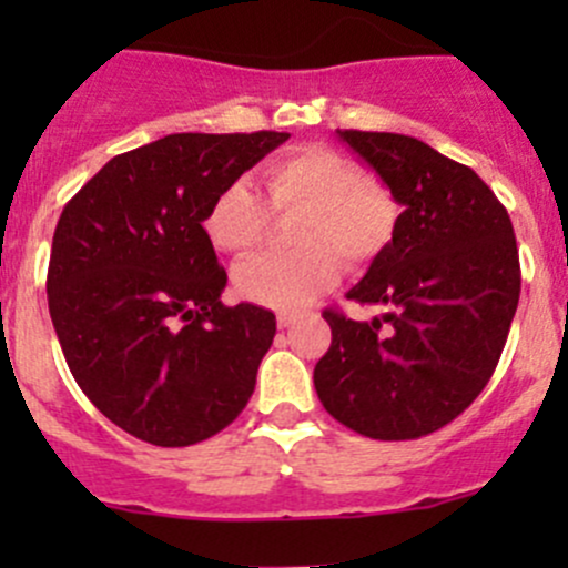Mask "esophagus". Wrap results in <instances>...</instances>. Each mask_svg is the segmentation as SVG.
Returning <instances> with one entry per match:
<instances>
[{"label": "esophagus", "instance_id": "obj_1", "mask_svg": "<svg viewBox=\"0 0 568 568\" xmlns=\"http://www.w3.org/2000/svg\"><path fill=\"white\" fill-rule=\"evenodd\" d=\"M294 324H296L294 313H280V316H277V326H280V329H288V326H294Z\"/></svg>", "mask_w": 568, "mask_h": 568}]
</instances>
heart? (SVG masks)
<instances>
[{"mask_svg": "<svg viewBox=\"0 0 568 568\" xmlns=\"http://www.w3.org/2000/svg\"><path fill=\"white\" fill-rule=\"evenodd\" d=\"M268 209L296 214L288 255H255L239 263L233 283L247 302L300 311L348 268H365L390 250L400 205L390 186L329 145H305L268 162L261 173ZM266 205L250 181L236 178L211 197L203 231L211 247L247 255L266 233Z\"/></svg>", "mask_w": 568, "mask_h": 568, "instance_id": "b5f03b06", "label": "heart"}]
</instances>
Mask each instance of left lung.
Masks as SVG:
<instances>
[{
	"label": "left lung",
	"mask_w": 568,
	"mask_h": 568,
	"mask_svg": "<svg viewBox=\"0 0 568 568\" xmlns=\"http://www.w3.org/2000/svg\"><path fill=\"white\" fill-rule=\"evenodd\" d=\"M337 136L404 211L390 250L346 294L385 313L324 311L332 346L313 382L324 409L363 437H426L478 398L506 346L523 285L511 220L473 170L415 136Z\"/></svg>",
	"instance_id": "8db88e82"
}]
</instances>
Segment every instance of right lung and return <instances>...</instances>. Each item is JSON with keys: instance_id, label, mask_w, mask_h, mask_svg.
<instances>
[{"instance_id": "right-lung-1", "label": "right lung", "mask_w": 568, "mask_h": 568, "mask_svg": "<svg viewBox=\"0 0 568 568\" xmlns=\"http://www.w3.org/2000/svg\"><path fill=\"white\" fill-rule=\"evenodd\" d=\"M285 140L162 136L106 162L62 209L45 277L51 324L82 393L142 443H203L255 390L277 321L250 302L222 305L227 274L203 214Z\"/></svg>"}]
</instances>
